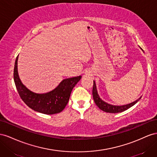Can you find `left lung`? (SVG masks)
<instances>
[{"label": "left lung", "mask_w": 157, "mask_h": 157, "mask_svg": "<svg viewBox=\"0 0 157 157\" xmlns=\"http://www.w3.org/2000/svg\"><path fill=\"white\" fill-rule=\"evenodd\" d=\"M92 93H93V99H94V101H95V102L96 105L102 111H105V112H106V113H121V112H123L124 110H126L130 108V107H132V106H133L135 104H136L141 98V97H140L136 101L131 102V103L128 104V105H125L116 106V105H110L109 103H107V102L102 101L100 98V97L98 96L97 90L96 83H95V81H93V87Z\"/></svg>", "instance_id": "obj_1"}]
</instances>
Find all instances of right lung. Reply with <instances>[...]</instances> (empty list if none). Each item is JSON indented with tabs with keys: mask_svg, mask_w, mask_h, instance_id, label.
<instances>
[{
	"mask_svg": "<svg viewBox=\"0 0 157 157\" xmlns=\"http://www.w3.org/2000/svg\"><path fill=\"white\" fill-rule=\"evenodd\" d=\"M16 57L14 69V80L19 95L25 103L32 110L45 114L60 113L68 104L73 88L82 78L81 75L63 79L55 89L46 93H33L21 83L17 72Z\"/></svg>",
	"mask_w": 157,
	"mask_h": 157,
	"instance_id": "right-lung-1",
	"label": "right lung"
}]
</instances>
